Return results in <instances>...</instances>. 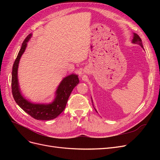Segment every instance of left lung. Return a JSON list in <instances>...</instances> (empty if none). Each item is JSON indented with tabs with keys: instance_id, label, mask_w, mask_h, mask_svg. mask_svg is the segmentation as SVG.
Returning <instances> with one entry per match:
<instances>
[{
	"instance_id": "1",
	"label": "left lung",
	"mask_w": 160,
	"mask_h": 160,
	"mask_svg": "<svg viewBox=\"0 0 160 160\" xmlns=\"http://www.w3.org/2000/svg\"><path fill=\"white\" fill-rule=\"evenodd\" d=\"M132 43H134V44H138V45L141 46L142 48H143V45H142V39H141V38H140V37L137 35L136 33H134V32H133V39H132ZM91 101H92V103H93V100H92V98H91ZM93 108H94L93 103ZM94 109H95V110L97 111V110L95 109V108H94ZM97 112H98V111H97Z\"/></svg>"
}]
</instances>
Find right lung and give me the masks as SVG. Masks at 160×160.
I'll return each mask as SVG.
<instances>
[{"instance_id":"right-lung-1","label":"right lung","mask_w":160,"mask_h":160,"mask_svg":"<svg viewBox=\"0 0 160 160\" xmlns=\"http://www.w3.org/2000/svg\"><path fill=\"white\" fill-rule=\"evenodd\" d=\"M32 35V33L29 34L23 41L13 64L11 79L12 96L19 107L33 118L37 120H51L58 117L63 111L72 89L79 83V80L78 75L75 73L64 77L55 91V99L49 103H32L24 98L18 85V68L21 56L25 51L27 42Z\"/></svg>"}]
</instances>
